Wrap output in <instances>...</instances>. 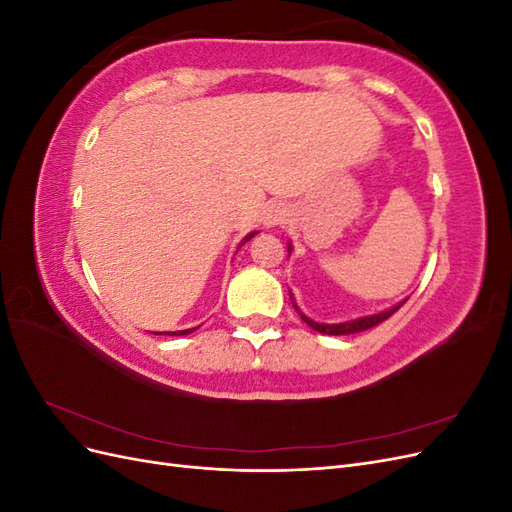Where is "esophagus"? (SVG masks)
Wrapping results in <instances>:
<instances>
[{
    "label": "esophagus",
    "mask_w": 512,
    "mask_h": 512,
    "mask_svg": "<svg viewBox=\"0 0 512 512\" xmlns=\"http://www.w3.org/2000/svg\"><path fill=\"white\" fill-rule=\"evenodd\" d=\"M288 207L284 203H271L265 207V211H262V224H265L267 228H275L280 226L288 220Z\"/></svg>",
    "instance_id": "obj_1"
}]
</instances>
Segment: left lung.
Masks as SVG:
<instances>
[{
    "label": "left lung",
    "mask_w": 512,
    "mask_h": 512,
    "mask_svg": "<svg viewBox=\"0 0 512 512\" xmlns=\"http://www.w3.org/2000/svg\"><path fill=\"white\" fill-rule=\"evenodd\" d=\"M292 252V243L288 241V254ZM290 301H292V307L297 309V314L301 316V320L307 324V327H312L314 331H318V333H324V335H350V333H359V331H367V329H371V327H376V324H380V322H384L386 318L389 316H393L397 309L404 305L408 299H404V301H399L397 305H393V307H389V309H384V312H378V314H369V316H361V318H354V320H344V322H335V324H324V322H316V320H312L309 316H305L303 312H301V307L297 305V301H294V297H292V292H290Z\"/></svg>",
    "instance_id": "obj_1"
}]
</instances>
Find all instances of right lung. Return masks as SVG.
Returning <instances> with one entry per match:
<instances>
[{
  "instance_id": "right-lung-1",
  "label": "right lung",
  "mask_w": 512,
  "mask_h": 512,
  "mask_svg": "<svg viewBox=\"0 0 512 512\" xmlns=\"http://www.w3.org/2000/svg\"><path fill=\"white\" fill-rule=\"evenodd\" d=\"M254 235H258V232H256V230H254V232H250V235H247V237H245V239H243V241L239 243V247H241L243 243H247V241H250V239H252ZM196 329H198V327H194V329H185V331H173V333H166V335H188V333H194ZM156 335H160V333H156Z\"/></svg>"
}]
</instances>
